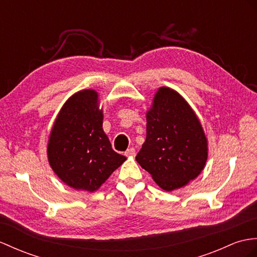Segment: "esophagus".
Masks as SVG:
<instances>
[{
	"label": "esophagus",
	"mask_w": 257,
	"mask_h": 257,
	"mask_svg": "<svg viewBox=\"0 0 257 257\" xmlns=\"http://www.w3.org/2000/svg\"><path fill=\"white\" fill-rule=\"evenodd\" d=\"M135 149L134 148H128L126 152L124 153V155L126 156V157H135Z\"/></svg>",
	"instance_id": "34e87169"
}]
</instances>
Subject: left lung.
Wrapping results in <instances>:
<instances>
[{"label":"left lung","instance_id":"8db88e82","mask_svg":"<svg viewBox=\"0 0 257 257\" xmlns=\"http://www.w3.org/2000/svg\"><path fill=\"white\" fill-rule=\"evenodd\" d=\"M146 141L136 161L167 192L199 176L208 157V142L189 102L169 87L156 91L146 112Z\"/></svg>","mask_w":257,"mask_h":257}]
</instances>
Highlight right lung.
Wrapping results in <instances>:
<instances>
[{"mask_svg":"<svg viewBox=\"0 0 257 257\" xmlns=\"http://www.w3.org/2000/svg\"><path fill=\"white\" fill-rule=\"evenodd\" d=\"M103 110L93 89L75 92L61 108L49 134L50 167L62 182L95 192L126 160L103 132Z\"/></svg>","mask_w":257,"mask_h":257,"instance_id":"1","label":"right lung"}]
</instances>
